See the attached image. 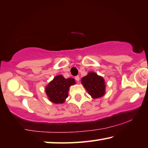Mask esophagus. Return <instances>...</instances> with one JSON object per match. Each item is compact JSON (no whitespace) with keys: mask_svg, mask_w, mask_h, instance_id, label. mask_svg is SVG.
<instances>
[{"mask_svg":"<svg viewBox=\"0 0 148 148\" xmlns=\"http://www.w3.org/2000/svg\"><path fill=\"white\" fill-rule=\"evenodd\" d=\"M75 79H76V80L77 82H79V76H76V77H75Z\"/></svg>","mask_w":148,"mask_h":148,"instance_id":"34e87169","label":"esophagus"}]
</instances>
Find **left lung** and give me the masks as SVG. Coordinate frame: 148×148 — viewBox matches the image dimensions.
Segmentation results:
<instances>
[{
  "mask_svg": "<svg viewBox=\"0 0 148 148\" xmlns=\"http://www.w3.org/2000/svg\"><path fill=\"white\" fill-rule=\"evenodd\" d=\"M82 84L92 98L97 99L105 93V82L102 77L93 72H89L87 76L82 78Z\"/></svg>",
  "mask_w": 148,
  "mask_h": 148,
  "instance_id": "obj_1",
  "label": "left lung"
}]
</instances>
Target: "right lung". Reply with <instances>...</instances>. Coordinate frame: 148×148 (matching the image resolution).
I'll use <instances>...</instances> for the list:
<instances>
[{
    "mask_svg": "<svg viewBox=\"0 0 148 148\" xmlns=\"http://www.w3.org/2000/svg\"><path fill=\"white\" fill-rule=\"evenodd\" d=\"M76 84L74 79H65L62 75L56 76L46 87L49 100L56 104H62L68 97L69 87Z\"/></svg>",
    "mask_w": 148,
    "mask_h": 148,
    "instance_id": "1",
    "label": "right lung"
}]
</instances>
